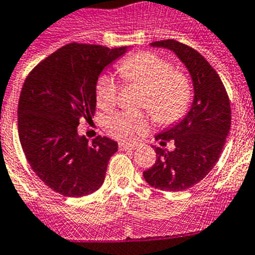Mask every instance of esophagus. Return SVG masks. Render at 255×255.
Instances as JSON below:
<instances>
[{"label": "esophagus", "instance_id": "obj_1", "mask_svg": "<svg viewBox=\"0 0 255 255\" xmlns=\"http://www.w3.org/2000/svg\"><path fill=\"white\" fill-rule=\"evenodd\" d=\"M119 150H121V151H127V150H134L136 149V146L134 145H130V143H123V142H121L119 143Z\"/></svg>", "mask_w": 255, "mask_h": 255}]
</instances>
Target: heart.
<instances>
[{
  "instance_id": "obj_1",
  "label": "heart",
  "mask_w": 255,
  "mask_h": 255,
  "mask_svg": "<svg viewBox=\"0 0 255 255\" xmlns=\"http://www.w3.org/2000/svg\"><path fill=\"white\" fill-rule=\"evenodd\" d=\"M126 82L145 88L140 106L147 109L159 126L177 123L189 112L191 104V83L183 73L173 70V65L159 55L143 51L127 57L119 65ZM119 86L110 74H103L96 85V101L101 109H112L117 104ZM104 128L110 136L121 141H132L137 134L149 130L147 117L137 113L119 112L109 115Z\"/></svg>"
}]
</instances>
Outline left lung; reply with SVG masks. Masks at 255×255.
<instances>
[{"label":"left lung","instance_id":"left-lung-1","mask_svg":"<svg viewBox=\"0 0 255 255\" xmlns=\"http://www.w3.org/2000/svg\"><path fill=\"white\" fill-rule=\"evenodd\" d=\"M154 47L173 51L189 69L194 103L185 118L155 136L161 146L174 142V150L155 147L156 161L143 172L150 186L163 191H183L200 182L213 169L231 128V106L220 75L198 51L176 39L152 42Z\"/></svg>","mask_w":255,"mask_h":255}]
</instances>
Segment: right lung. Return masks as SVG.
<instances>
[{"label": "right lung", "instance_id": "1", "mask_svg": "<svg viewBox=\"0 0 255 255\" xmlns=\"http://www.w3.org/2000/svg\"><path fill=\"white\" fill-rule=\"evenodd\" d=\"M127 47L69 43L28 74L17 105V129L25 158L55 192L79 198L99 190L118 143L78 134L79 122L92 121L96 83L105 66Z\"/></svg>", "mask_w": 255, "mask_h": 255}]
</instances>
